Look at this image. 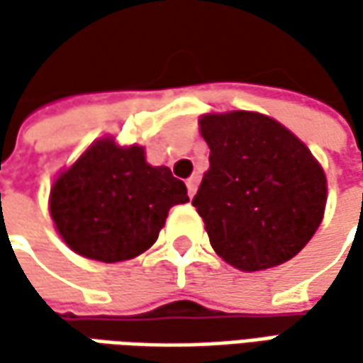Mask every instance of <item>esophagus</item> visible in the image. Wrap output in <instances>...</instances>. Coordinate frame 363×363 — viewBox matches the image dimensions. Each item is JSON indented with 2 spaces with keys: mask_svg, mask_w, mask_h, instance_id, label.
Instances as JSON below:
<instances>
[{
  "mask_svg": "<svg viewBox=\"0 0 363 363\" xmlns=\"http://www.w3.org/2000/svg\"><path fill=\"white\" fill-rule=\"evenodd\" d=\"M186 186H188V196L189 198H194V194H196V189H198V179H196V177H189Z\"/></svg>",
  "mask_w": 363,
  "mask_h": 363,
  "instance_id": "obj_1",
  "label": "esophagus"
}]
</instances>
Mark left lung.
<instances>
[{"instance_id":"obj_1","label":"left lung","mask_w":363,"mask_h":363,"mask_svg":"<svg viewBox=\"0 0 363 363\" xmlns=\"http://www.w3.org/2000/svg\"><path fill=\"white\" fill-rule=\"evenodd\" d=\"M210 147L194 208L210 244L240 271H262L293 258L321 224L328 182L311 151L271 117L232 111L206 115Z\"/></svg>"}]
</instances>
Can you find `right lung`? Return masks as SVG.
<instances>
[{
	"instance_id": "obj_1",
	"label": "right lung",
	"mask_w": 363,
	"mask_h": 363,
	"mask_svg": "<svg viewBox=\"0 0 363 363\" xmlns=\"http://www.w3.org/2000/svg\"><path fill=\"white\" fill-rule=\"evenodd\" d=\"M188 189L167 167L145 161L143 147L101 139L50 191V214L74 252L101 262L139 257L157 240L172 206Z\"/></svg>"
}]
</instances>
